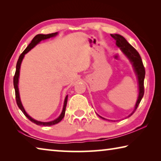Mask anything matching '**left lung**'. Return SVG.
<instances>
[{
	"instance_id": "8db88e82",
	"label": "left lung",
	"mask_w": 161,
	"mask_h": 161,
	"mask_svg": "<svg viewBox=\"0 0 161 161\" xmlns=\"http://www.w3.org/2000/svg\"><path fill=\"white\" fill-rule=\"evenodd\" d=\"M114 40H116V45L120 47L121 51L126 54V55L129 58V59L132 62L133 66L134 67L135 72L136 73V75L138 77V85H139V94H138V98L137 102H136L134 111H133L130 115L129 116H130L132 114L135 112L136 108H138V105L141 102V99L143 97L144 94V78H145L146 75V71L145 67L143 66L142 59L140 56L139 53H138V51L130 45L129 42H127V40L125 38L121 36V35L115 34V35H111ZM101 118L103 119H105L103 117L100 116Z\"/></svg>"
}]
</instances>
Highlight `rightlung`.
<instances>
[{"instance_id": "obj_1", "label": "right lung", "mask_w": 161, "mask_h": 161, "mask_svg": "<svg viewBox=\"0 0 161 161\" xmlns=\"http://www.w3.org/2000/svg\"><path fill=\"white\" fill-rule=\"evenodd\" d=\"M58 34V32H54V33H51V34H47V35H42V34H39L35 36L31 42L28 45V47H26V49L24 50L22 54L20 55L18 58V60L17 62V64H16V70H15V73L14 77H13V85H14V88H15V99H16V103L18 106V107L20 108V109L23 111V113L24 114L27 118H28L30 121H32V123H34L35 124L38 125V126H53V125H54L56 124H58L59 121H62V119L64 118V114H65V109H66V107H67V97H65L64 99V107H63V109H62V113L60 114L58 119L54 120L53 121H50V122H41V121H36V120L33 119L31 118L28 114L25 112V109L22 105L20 99V96H19V92H18V77H19V74H20V64H21V62L23 60V59L24 58V55L28 52L31 50L32 48H33L35 45H36L38 42H40L41 40H45L47 39V38H50L52 37L55 36V35Z\"/></svg>"}]
</instances>
